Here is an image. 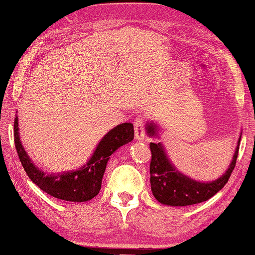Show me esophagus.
<instances>
[{
  "label": "esophagus",
  "instance_id": "34e87169",
  "mask_svg": "<svg viewBox=\"0 0 255 255\" xmlns=\"http://www.w3.org/2000/svg\"><path fill=\"white\" fill-rule=\"evenodd\" d=\"M134 131L137 140H142L145 137V124L142 116H137L134 121Z\"/></svg>",
  "mask_w": 255,
  "mask_h": 255
}]
</instances>
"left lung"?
<instances>
[{"label":"left lung","instance_id":"obj_1","mask_svg":"<svg viewBox=\"0 0 255 255\" xmlns=\"http://www.w3.org/2000/svg\"><path fill=\"white\" fill-rule=\"evenodd\" d=\"M150 135H156L157 129L154 125L146 127ZM240 145V140H239ZM239 145L234 153L231 164L225 174L212 182H198L184 176L172 166L166 157L164 148L160 144L150 142L151 163H150V182L154 198L159 203L170 206H187L209 200L216 193L221 191L229 180L231 172L236 165L239 154Z\"/></svg>","mask_w":255,"mask_h":255}]
</instances>
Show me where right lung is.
<instances>
[{"instance_id":"right-lung-1","label":"right lung","mask_w":255,"mask_h":255,"mask_svg":"<svg viewBox=\"0 0 255 255\" xmlns=\"http://www.w3.org/2000/svg\"><path fill=\"white\" fill-rule=\"evenodd\" d=\"M17 118L14 121V142L20 162L24 166L26 174L42 191L51 197L62 199L66 201H87L95 198L101 191L107 163L111 154L120 146L128 144L134 137V129L131 124H121L105 135L96 148L86 165L79 170L69 171L66 174L45 175L34 166L28 158L19 139Z\"/></svg>"}]
</instances>
